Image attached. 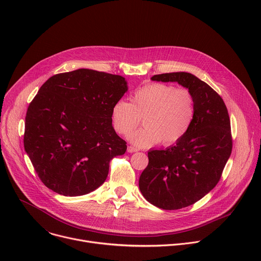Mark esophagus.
<instances>
[{
  "label": "esophagus",
  "instance_id": "34e87169",
  "mask_svg": "<svg viewBox=\"0 0 261 261\" xmlns=\"http://www.w3.org/2000/svg\"><path fill=\"white\" fill-rule=\"evenodd\" d=\"M127 151H128V153H135V152H137V151H138V148H136V147H134V146L129 145V146H128V148H127Z\"/></svg>",
  "mask_w": 261,
  "mask_h": 261
}]
</instances>
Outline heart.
Listing matches in <instances>:
<instances>
[{"label": "heart", "instance_id": "obj_1", "mask_svg": "<svg viewBox=\"0 0 261 261\" xmlns=\"http://www.w3.org/2000/svg\"><path fill=\"white\" fill-rule=\"evenodd\" d=\"M195 115V98L189 90L153 83L136 90L131 103L117 101L111 109V122L117 133L127 135L143 118L144 127L131 133L128 139L137 146L147 147L161 140L164 145L181 140L191 129Z\"/></svg>", "mask_w": 261, "mask_h": 261}]
</instances>
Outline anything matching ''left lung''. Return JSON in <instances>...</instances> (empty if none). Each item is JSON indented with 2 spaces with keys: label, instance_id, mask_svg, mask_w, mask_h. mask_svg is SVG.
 I'll use <instances>...</instances> for the list:
<instances>
[{
  "label": "left lung",
  "instance_id": "1",
  "mask_svg": "<svg viewBox=\"0 0 261 261\" xmlns=\"http://www.w3.org/2000/svg\"><path fill=\"white\" fill-rule=\"evenodd\" d=\"M151 80L175 82L195 98V120L187 135L165 150L148 152V164L139 177L148 202L178 210L201 199L220 180L232 150L230 120L220 95L193 74L163 73Z\"/></svg>",
  "mask_w": 261,
  "mask_h": 261
}]
</instances>
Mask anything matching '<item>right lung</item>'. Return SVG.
<instances>
[{"mask_svg": "<svg viewBox=\"0 0 261 261\" xmlns=\"http://www.w3.org/2000/svg\"><path fill=\"white\" fill-rule=\"evenodd\" d=\"M127 90L123 76L91 69L56 74L42 85L28 107L23 145L48 189L81 196L105 181L110 160L127 150L111 122Z\"/></svg>", "mask_w": 261, "mask_h": 261, "instance_id": "right-lung-1", "label": "right lung"}]
</instances>
